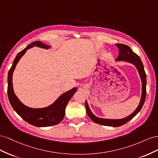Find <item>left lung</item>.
<instances>
[{"instance_id":"obj_1","label":"left lung","mask_w":158,"mask_h":158,"mask_svg":"<svg viewBox=\"0 0 158 158\" xmlns=\"http://www.w3.org/2000/svg\"><path fill=\"white\" fill-rule=\"evenodd\" d=\"M116 46L119 49V55L115 60L116 61H123L133 64L136 67L139 77H140L142 81V95L140 101H139L138 107L131 114H130L127 117H126V118L121 119H107L98 118V117L94 115L91 112V109H89V106L88 105L87 101H85V108H86L87 114L89 116V118H91L94 123L101 125L113 127H120V126L125 124L126 123H128L129 120L133 118L142 109V108L144 104V102H145L146 96V74L145 73V71H144V67L140 58H139V57L136 53H135L132 50L131 48L127 46V45L122 44H116Z\"/></svg>"}]
</instances>
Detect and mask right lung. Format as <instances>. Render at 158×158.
I'll list each match as a JSON object with an SVG mask.
<instances>
[{
    "mask_svg": "<svg viewBox=\"0 0 158 158\" xmlns=\"http://www.w3.org/2000/svg\"><path fill=\"white\" fill-rule=\"evenodd\" d=\"M34 46L46 49H50L51 47L40 41H35L29 44L23 50L17 54L8 74V97L13 109L27 123L37 127H51V126L59 124L64 119L65 107L71 97L77 91V89L74 87L62 94L55 102L47 107L34 109V108H30L24 105L18 98L14 92L12 85V75L18 62L24 55L26 50Z\"/></svg>",
    "mask_w": 158,
    "mask_h": 158,
    "instance_id": "obj_1",
    "label": "right lung"
}]
</instances>
